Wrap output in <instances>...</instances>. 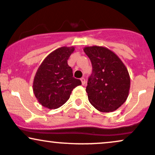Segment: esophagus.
<instances>
[{
  "instance_id": "34e87169",
  "label": "esophagus",
  "mask_w": 155,
  "mask_h": 155,
  "mask_svg": "<svg viewBox=\"0 0 155 155\" xmlns=\"http://www.w3.org/2000/svg\"><path fill=\"white\" fill-rule=\"evenodd\" d=\"M81 84H82V85H84L85 83H86V80H85V79L84 77L81 78Z\"/></svg>"
}]
</instances>
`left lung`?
I'll list each match as a JSON object with an SVG mask.
<instances>
[{
	"instance_id": "1",
	"label": "left lung",
	"mask_w": 155,
	"mask_h": 155,
	"mask_svg": "<svg viewBox=\"0 0 155 155\" xmlns=\"http://www.w3.org/2000/svg\"><path fill=\"white\" fill-rule=\"evenodd\" d=\"M92 63L86 92L90 103L101 112L117 110L128 97L130 79L125 65L114 52L104 47H87Z\"/></svg>"
}]
</instances>
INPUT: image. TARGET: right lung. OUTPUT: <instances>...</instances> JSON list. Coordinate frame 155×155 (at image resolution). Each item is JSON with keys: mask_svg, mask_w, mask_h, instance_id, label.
Instances as JSON below:
<instances>
[{"mask_svg": "<svg viewBox=\"0 0 155 155\" xmlns=\"http://www.w3.org/2000/svg\"><path fill=\"white\" fill-rule=\"evenodd\" d=\"M74 47H63L51 52L37 70L33 90L35 97L42 106L49 109L60 107L70 97L72 90L81 84L73 76L68 60Z\"/></svg>", "mask_w": 155, "mask_h": 155, "instance_id": "add662e5", "label": "right lung"}]
</instances>
